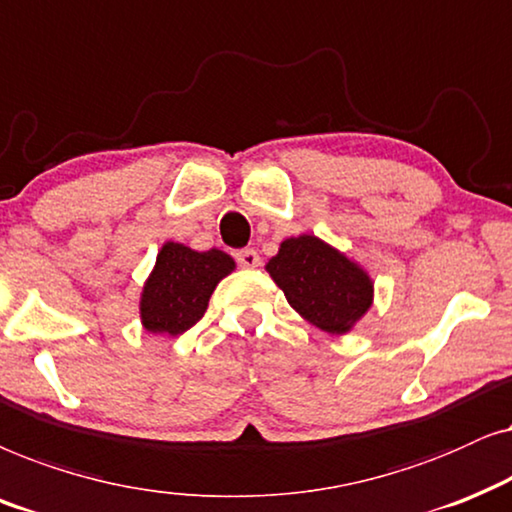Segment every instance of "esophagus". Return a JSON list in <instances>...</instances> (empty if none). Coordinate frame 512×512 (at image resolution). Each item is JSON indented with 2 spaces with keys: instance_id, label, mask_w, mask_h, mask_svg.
<instances>
[{
  "instance_id": "obj_1",
  "label": "esophagus",
  "mask_w": 512,
  "mask_h": 512,
  "mask_svg": "<svg viewBox=\"0 0 512 512\" xmlns=\"http://www.w3.org/2000/svg\"><path fill=\"white\" fill-rule=\"evenodd\" d=\"M236 262H238V267H243V269H255L262 264V257L257 255V250L245 248V250L236 252Z\"/></svg>"
}]
</instances>
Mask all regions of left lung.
<instances>
[{"mask_svg": "<svg viewBox=\"0 0 512 512\" xmlns=\"http://www.w3.org/2000/svg\"><path fill=\"white\" fill-rule=\"evenodd\" d=\"M267 271L292 309L332 335L351 330L372 304L365 271L316 236L283 241Z\"/></svg>", "mask_w": 512, "mask_h": 512, "instance_id": "left-lung-1", "label": "left lung"}]
</instances>
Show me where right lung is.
<instances>
[{"label": "right lung", "mask_w": 512, "mask_h": 512, "mask_svg": "<svg viewBox=\"0 0 512 512\" xmlns=\"http://www.w3.org/2000/svg\"><path fill=\"white\" fill-rule=\"evenodd\" d=\"M234 260L222 250L196 252L182 243H166L142 290V323L154 335H182L199 323L210 295Z\"/></svg>", "instance_id": "add662e5"}]
</instances>
